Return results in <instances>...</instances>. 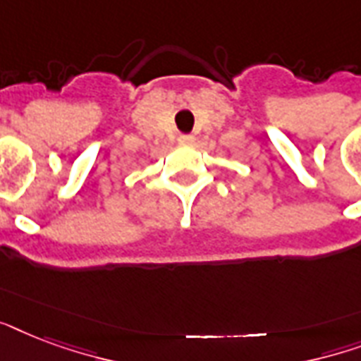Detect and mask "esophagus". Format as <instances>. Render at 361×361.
Segmentation results:
<instances>
[{
    "label": "esophagus",
    "instance_id": "34e87169",
    "mask_svg": "<svg viewBox=\"0 0 361 361\" xmlns=\"http://www.w3.org/2000/svg\"><path fill=\"white\" fill-rule=\"evenodd\" d=\"M178 142H180V144H192V142H195V136H192V135H180V136H178Z\"/></svg>",
    "mask_w": 361,
    "mask_h": 361
}]
</instances>
